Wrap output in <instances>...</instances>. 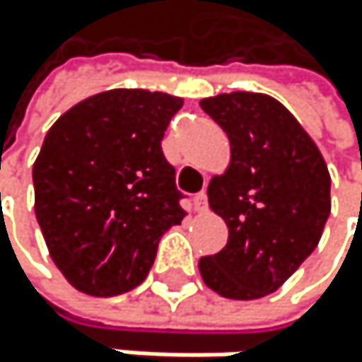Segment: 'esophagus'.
Masks as SVG:
<instances>
[{
    "instance_id": "obj_1",
    "label": "esophagus",
    "mask_w": 362,
    "mask_h": 362,
    "mask_svg": "<svg viewBox=\"0 0 362 362\" xmlns=\"http://www.w3.org/2000/svg\"><path fill=\"white\" fill-rule=\"evenodd\" d=\"M193 204H195V211H197V213H206V211H208V197H206V193H204V191L197 193L195 199H193Z\"/></svg>"
}]
</instances>
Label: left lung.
I'll use <instances>...</instances> for the list:
<instances>
[{"label": "left lung", "mask_w": 362, "mask_h": 362, "mask_svg": "<svg viewBox=\"0 0 362 362\" xmlns=\"http://www.w3.org/2000/svg\"><path fill=\"white\" fill-rule=\"evenodd\" d=\"M228 134L230 167L208 185L228 223L221 252L199 258L204 282L230 300L274 293L313 254L330 215V173L298 119L262 93L199 102Z\"/></svg>", "instance_id": "left-lung-1"}]
</instances>
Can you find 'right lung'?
<instances>
[{"instance_id": "1", "label": "right lung", "mask_w": 362, "mask_h": 362, "mask_svg": "<svg viewBox=\"0 0 362 362\" xmlns=\"http://www.w3.org/2000/svg\"><path fill=\"white\" fill-rule=\"evenodd\" d=\"M182 100L143 88L97 93L47 132L32 169L34 213L52 260L78 291L139 286L160 236L185 219L160 141Z\"/></svg>"}]
</instances>
